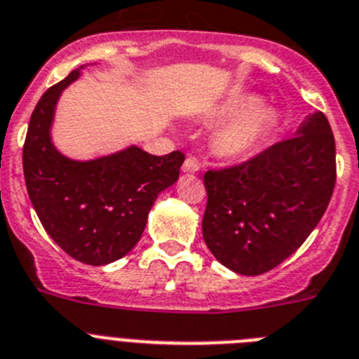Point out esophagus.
Instances as JSON below:
<instances>
[{
    "label": "esophagus",
    "instance_id": "obj_1",
    "mask_svg": "<svg viewBox=\"0 0 359 359\" xmlns=\"http://www.w3.org/2000/svg\"><path fill=\"white\" fill-rule=\"evenodd\" d=\"M198 161L195 158V156H188L184 161V165H182V170L186 171V173H195V171H198Z\"/></svg>",
    "mask_w": 359,
    "mask_h": 359
}]
</instances>
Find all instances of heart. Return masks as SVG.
I'll return each instance as SVG.
<instances>
[{"mask_svg":"<svg viewBox=\"0 0 359 359\" xmlns=\"http://www.w3.org/2000/svg\"><path fill=\"white\" fill-rule=\"evenodd\" d=\"M254 95H237L221 105V118H236L215 135V149L224 156H239L254 149L270 131L273 113L257 105Z\"/></svg>","mask_w":359,"mask_h":359,"instance_id":"1","label":"heart"}]
</instances>
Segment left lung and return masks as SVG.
Returning a JSON list of instances; mask_svg holds the SVG:
<instances>
[{
    "label": "left lung",
    "mask_w": 359,
    "mask_h": 359,
    "mask_svg": "<svg viewBox=\"0 0 359 359\" xmlns=\"http://www.w3.org/2000/svg\"><path fill=\"white\" fill-rule=\"evenodd\" d=\"M336 184V144L314 113L296 137L241 164L204 173V243L241 276H259L290 257L321 221Z\"/></svg>",
    "instance_id": "obj_1"
}]
</instances>
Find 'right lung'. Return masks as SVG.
I'll return each instance as SVG.
<instances>
[{
  "instance_id": "obj_1",
  "label": "right lung",
  "mask_w": 359,
  "mask_h": 359,
  "mask_svg": "<svg viewBox=\"0 0 359 359\" xmlns=\"http://www.w3.org/2000/svg\"><path fill=\"white\" fill-rule=\"evenodd\" d=\"M80 69L36 104L23 144V175L38 219L54 243L80 263L102 266L133 250L158 194L179 179L184 153L155 156L131 146L95 161L63 156L50 142V126L60 95Z\"/></svg>"
}]
</instances>
